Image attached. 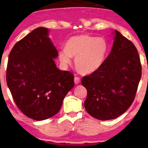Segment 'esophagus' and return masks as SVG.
<instances>
[{"label": "esophagus", "mask_w": 148, "mask_h": 148, "mask_svg": "<svg viewBox=\"0 0 148 148\" xmlns=\"http://www.w3.org/2000/svg\"><path fill=\"white\" fill-rule=\"evenodd\" d=\"M80 81H81V80H80V78L79 77H74V83H75V84H79V83H80Z\"/></svg>", "instance_id": "34e87169"}]
</instances>
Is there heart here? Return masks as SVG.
Instances as JSON below:
<instances>
[{
	"label": "heart",
	"instance_id": "b5f03b06",
	"mask_svg": "<svg viewBox=\"0 0 148 148\" xmlns=\"http://www.w3.org/2000/svg\"><path fill=\"white\" fill-rule=\"evenodd\" d=\"M109 45L103 37L89 35L72 37L67 41L65 48L59 52V59L63 65L75 58L76 69L84 74H92L100 68L106 59Z\"/></svg>",
	"mask_w": 148,
	"mask_h": 148
}]
</instances>
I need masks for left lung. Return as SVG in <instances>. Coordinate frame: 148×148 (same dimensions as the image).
<instances>
[{"instance_id": "obj_1", "label": "left lung", "mask_w": 148, "mask_h": 148, "mask_svg": "<svg viewBox=\"0 0 148 148\" xmlns=\"http://www.w3.org/2000/svg\"><path fill=\"white\" fill-rule=\"evenodd\" d=\"M113 34L111 52L103 65L82 79L87 90L86 111L100 120L114 119L127 111L135 99L142 76L135 45L119 31Z\"/></svg>"}]
</instances>
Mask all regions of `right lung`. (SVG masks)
I'll list each match as a JSON object with an SVG mask.
<instances>
[{
	"instance_id": "add662e5",
	"label": "right lung",
	"mask_w": 148,
	"mask_h": 148,
	"mask_svg": "<svg viewBox=\"0 0 148 148\" xmlns=\"http://www.w3.org/2000/svg\"><path fill=\"white\" fill-rule=\"evenodd\" d=\"M39 27L18 41L11 50L6 82L18 108L26 116L43 120L54 116L74 85L71 72L59 70L53 59L58 50Z\"/></svg>"
}]
</instances>
